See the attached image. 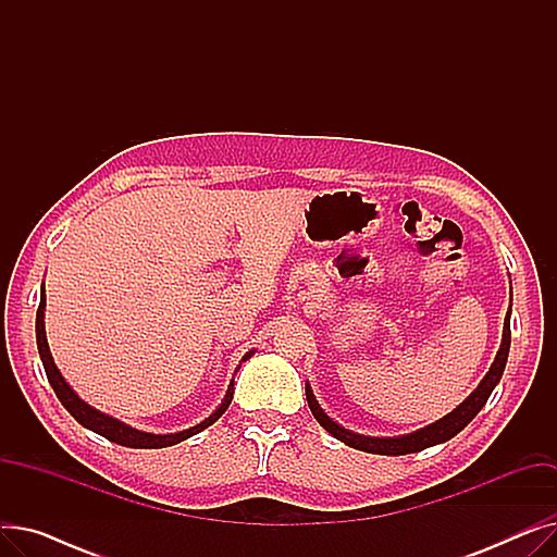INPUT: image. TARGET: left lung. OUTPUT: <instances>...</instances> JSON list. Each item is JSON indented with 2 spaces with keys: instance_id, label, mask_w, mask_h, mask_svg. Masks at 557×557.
Segmentation results:
<instances>
[{
  "instance_id": "1",
  "label": "left lung",
  "mask_w": 557,
  "mask_h": 557,
  "mask_svg": "<svg viewBox=\"0 0 557 557\" xmlns=\"http://www.w3.org/2000/svg\"><path fill=\"white\" fill-rule=\"evenodd\" d=\"M508 352H510V309L506 313L504 320V338H502V347L499 352L494 357V363L490 366L487 374L483 376V382L476 386V391L467 397L460 406H456L451 413H447L443 420H437L416 433H408V435H397V437H370V435H361V433H352L343 429L341 424H336L320 404L313 397L311 386L307 384V401L313 418L318 420V424L323 426L325 431H330L336 441L345 443L347 447H355L359 451H368V454H382V456H404V454H413V451H422L426 447L433 445H441L447 443L449 437H454L458 431H462L467 424H470L481 408L485 406L487 397L492 395L494 386L499 384V379L504 374L506 361H508Z\"/></svg>"
}]
</instances>
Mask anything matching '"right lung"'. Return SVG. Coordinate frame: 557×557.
I'll return each mask as SVG.
<instances>
[{"label":"right lung","instance_id":"add662e5","mask_svg":"<svg viewBox=\"0 0 557 557\" xmlns=\"http://www.w3.org/2000/svg\"><path fill=\"white\" fill-rule=\"evenodd\" d=\"M45 305H47V302H45V286H42V290H40V307H38V313H36L38 352H40V359H42L47 379H49V384H51L55 397L61 399V404L67 408L70 416H72L78 424H83L85 429H90V431L103 435L106 441L116 443V445H122V447H133V449H162V447H171V445H178V443L187 441V437L200 433L202 429H208L210 424H214V422L225 413V408L230 406L232 395H234V379H232L230 386H227V393H225L221 406L216 408V411H214L210 418H205L200 424H196V426H191V429H185V431H178V433L160 435V433L137 431V429H133V426H128V424H124V422H120V420H114L112 416H106V413L97 411V408H92L90 404H85V401L70 388V384L63 379L61 370H58L55 363H53V357H51L49 345H47V334H45ZM252 355H255V349H252V352H248L242 361L250 359Z\"/></svg>","mask_w":557,"mask_h":557}]
</instances>
